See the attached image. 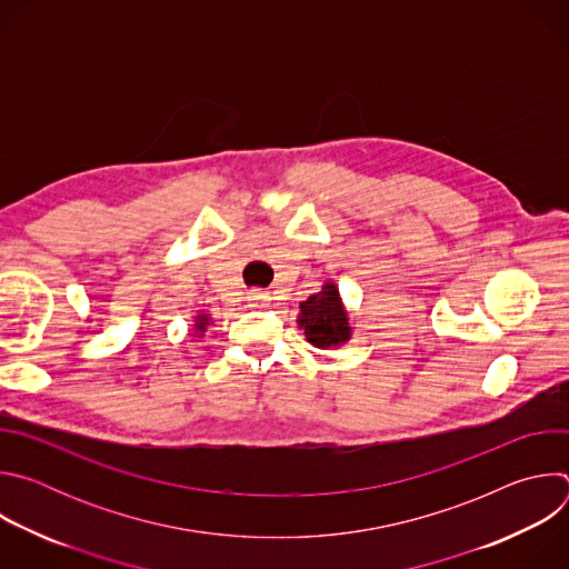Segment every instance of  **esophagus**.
<instances>
[{"mask_svg": "<svg viewBox=\"0 0 569 569\" xmlns=\"http://www.w3.org/2000/svg\"><path fill=\"white\" fill-rule=\"evenodd\" d=\"M266 297H263V292H259V290H254V292H250V301H254V303H259V301H263Z\"/></svg>", "mask_w": 569, "mask_h": 569, "instance_id": "34e87169", "label": "esophagus"}]
</instances>
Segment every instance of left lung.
I'll return each mask as SVG.
<instances>
[{"label":"left lung","instance_id":"1","mask_svg":"<svg viewBox=\"0 0 569 569\" xmlns=\"http://www.w3.org/2000/svg\"><path fill=\"white\" fill-rule=\"evenodd\" d=\"M299 308V327L303 329L306 340L317 349H331L349 340V319L333 283H327L319 292L310 295Z\"/></svg>","mask_w":569,"mask_h":569}]
</instances>
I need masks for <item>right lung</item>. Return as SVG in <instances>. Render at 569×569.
Here are the masks:
<instances>
[{
    "label": "right lung",
    "instance_id": "right-lung-1",
    "mask_svg": "<svg viewBox=\"0 0 569 569\" xmlns=\"http://www.w3.org/2000/svg\"><path fill=\"white\" fill-rule=\"evenodd\" d=\"M204 323H207V315H198V323H196V327H198L200 331H204Z\"/></svg>",
    "mask_w": 569,
    "mask_h": 569
}]
</instances>
